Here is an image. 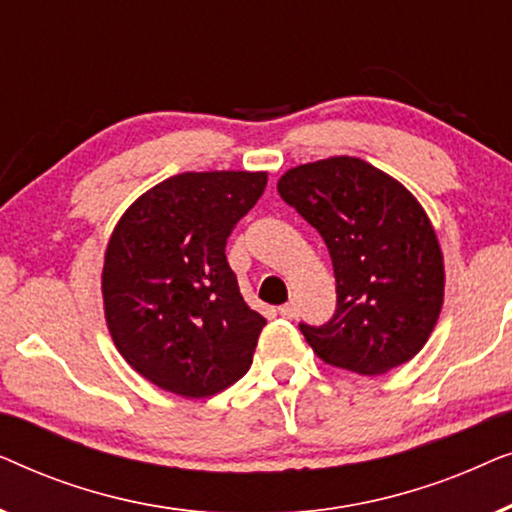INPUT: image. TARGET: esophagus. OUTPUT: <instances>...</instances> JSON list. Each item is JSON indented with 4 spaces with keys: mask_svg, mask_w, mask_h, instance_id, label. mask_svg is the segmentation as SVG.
<instances>
[{
    "mask_svg": "<svg viewBox=\"0 0 512 512\" xmlns=\"http://www.w3.org/2000/svg\"><path fill=\"white\" fill-rule=\"evenodd\" d=\"M277 312H279V317H284V319H296L298 317V307H296V303H293V300H291V303L279 307Z\"/></svg>",
    "mask_w": 512,
    "mask_h": 512,
    "instance_id": "obj_1",
    "label": "esophagus"
}]
</instances>
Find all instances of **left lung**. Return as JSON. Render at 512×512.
Segmentation results:
<instances>
[{"instance_id": "1", "label": "left lung", "mask_w": 512, "mask_h": 512, "mask_svg": "<svg viewBox=\"0 0 512 512\" xmlns=\"http://www.w3.org/2000/svg\"><path fill=\"white\" fill-rule=\"evenodd\" d=\"M277 191L331 254L333 319L300 324L314 354L328 366L382 375L422 352L443 310L445 261L415 195L354 156L291 167Z\"/></svg>"}]
</instances>
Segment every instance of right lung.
<instances>
[{"label": "right lung", "mask_w": 512, "mask_h": 512, "mask_svg": "<svg viewBox=\"0 0 512 512\" xmlns=\"http://www.w3.org/2000/svg\"><path fill=\"white\" fill-rule=\"evenodd\" d=\"M268 172H184L125 209L104 251L102 303L111 340L156 387L207 398L247 373L265 319L244 303L226 261L235 223Z\"/></svg>", "instance_id": "1"}]
</instances>
